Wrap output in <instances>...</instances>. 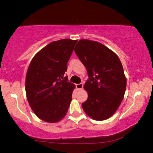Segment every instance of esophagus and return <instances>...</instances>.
Masks as SVG:
<instances>
[{
  "label": "esophagus",
  "mask_w": 153,
  "mask_h": 153,
  "mask_svg": "<svg viewBox=\"0 0 153 153\" xmlns=\"http://www.w3.org/2000/svg\"><path fill=\"white\" fill-rule=\"evenodd\" d=\"M76 86V88L77 90H81V89H82V88H83V84H82V83L77 84Z\"/></svg>",
  "instance_id": "1"
}]
</instances>
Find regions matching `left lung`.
Wrapping results in <instances>:
<instances>
[{
	"label": "left lung",
	"mask_w": 153,
	"mask_h": 153,
	"mask_svg": "<svg viewBox=\"0 0 153 153\" xmlns=\"http://www.w3.org/2000/svg\"><path fill=\"white\" fill-rule=\"evenodd\" d=\"M74 50L88 76L83 110L94 120L108 119L120 105L127 85L119 58L106 46L88 39L79 41Z\"/></svg>",
	"instance_id": "left-lung-1"
}]
</instances>
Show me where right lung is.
Wrapping results in <instances>:
<instances>
[{
    "mask_svg": "<svg viewBox=\"0 0 153 153\" xmlns=\"http://www.w3.org/2000/svg\"><path fill=\"white\" fill-rule=\"evenodd\" d=\"M77 40L51 42L31 60L26 77V93L33 111L48 123L59 122L66 114L75 85L65 73Z\"/></svg>",
    "mask_w": 153,
    "mask_h": 153,
    "instance_id": "add662e5",
    "label": "right lung"
}]
</instances>
